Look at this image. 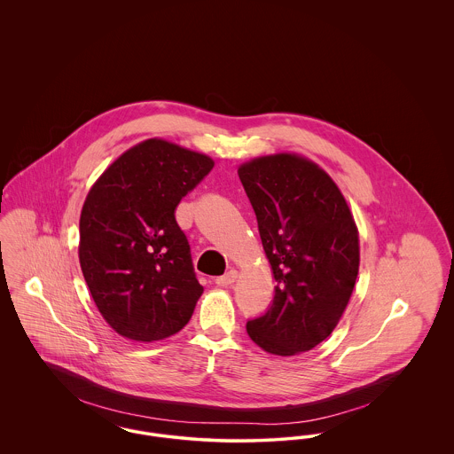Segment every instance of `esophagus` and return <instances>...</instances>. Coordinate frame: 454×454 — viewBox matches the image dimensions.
I'll return each instance as SVG.
<instances>
[{
	"label": "esophagus",
	"instance_id": "34e87169",
	"mask_svg": "<svg viewBox=\"0 0 454 454\" xmlns=\"http://www.w3.org/2000/svg\"><path fill=\"white\" fill-rule=\"evenodd\" d=\"M238 279V270L235 269H231V270H228L224 276H219L216 278L217 286H231L233 282Z\"/></svg>",
	"mask_w": 454,
	"mask_h": 454
}]
</instances>
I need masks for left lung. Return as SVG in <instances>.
<instances>
[{"label":"left lung","instance_id":"8db88e82","mask_svg":"<svg viewBox=\"0 0 454 454\" xmlns=\"http://www.w3.org/2000/svg\"><path fill=\"white\" fill-rule=\"evenodd\" d=\"M278 282L272 306L247 324L274 356L324 342L340 322L359 272V231L346 197L315 161L296 153L257 156L238 168Z\"/></svg>","mask_w":454,"mask_h":454}]
</instances>
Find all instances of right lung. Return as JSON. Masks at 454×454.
<instances>
[{"instance_id": "right-lung-1", "label": "right lung", "mask_w": 454, "mask_h": 454, "mask_svg": "<svg viewBox=\"0 0 454 454\" xmlns=\"http://www.w3.org/2000/svg\"><path fill=\"white\" fill-rule=\"evenodd\" d=\"M213 167L204 153L152 137L91 185L78 257L93 301L119 335L153 342L189 324L204 287L175 209Z\"/></svg>"}]
</instances>
